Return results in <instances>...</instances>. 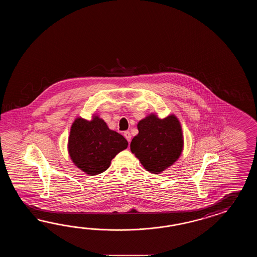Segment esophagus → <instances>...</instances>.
Here are the masks:
<instances>
[{"instance_id":"1","label":"esophagus","mask_w":257,"mask_h":257,"mask_svg":"<svg viewBox=\"0 0 257 257\" xmlns=\"http://www.w3.org/2000/svg\"><path fill=\"white\" fill-rule=\"evenodd\" d=\"M124 137L126 138V140L127 142H131V135L130 131H125V132H124Z\"/></svg>"}]
</instances>
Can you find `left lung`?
<instances>
[{
  "instance_id": "8db88e82",
  "label": "left lung",
  "mask_w": 257,
  "mask_h": 257,
  "mask_svg": "<svg viewBox=\"0 0 257 257\" xmlns=\"http://www.w3.org/2000/svg\"><path fill=\"white\" fill-rule=\"evenodd\" d=\"M138 130L139 134L131 141V153L150 173L158 175L180 157L184 137L175 115L161 119L151 114L138 123Z\"/></svg>"
}]
</instances>
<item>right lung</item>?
<instances>
[{
    "mask_svg": "<svg viewBox=\"0 0 257 257\" xmlns=\"http://www.w3.org/2000/svg\"><path fill=\"white\" fill-rule=\"evenodd\" d=\"M119 133L109 130L102 118L77 117L71 125L68 151L73 164L85 174L96 175L110 166L112 159L127 147Z\"/></svg>",
    "mask_w": 257,
    "mask_h": 257,
    "instance_id": "add662e5",
    "label": "right lung"
}]
</instances>
